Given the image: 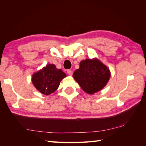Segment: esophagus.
<instances>
[{"label": "esophagus", "mask_w": 146, "mask_h": 146, "mask_svg": "<svg viewBox=\"0 0 146 146\" xmlns=\"http://www.w3.org/2000/svg\"><path fill=\"white\" fill-rule=\"evenodd\" d=\"M67 73H68V74L69 75H70V76H71L73 75V71H71V70H68V71H67Z\"/></svg>", "instance_id": "1"}]
</instances>
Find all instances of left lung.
<instances>
[{
	"mask_svg": "<svg viewBox=\"0 0 146 146\" xmlns=\"http://www.w3.org/2000/svg\"><path fill=\"white\" fill-rule=\"evenodd\" d=\"M110 75L109 68L95 58L81 61L73 77L83 91L92 95L105 87Z\"/></svg>",
	"mask_w": 146,
	"mask_h": 146,
	"instance_id": "left-lung-1",
	"label": "left lung"
}]
</instances>
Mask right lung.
Returning a JSON list of instances; mask_svg holds the SVG:
<instances>
[{"label": "right lung", "mask_w": 146, "mask_h": 146, "mask_svg": "<svg viewBox=\"0 0 146 146\" xmlns=\"http://www.w3.org/2000/svg\"><path fill=\"white\" fill-rule=\"evenodd\" d=\"M66 75L54 64H48L32 76L35 87L43 95H49L58 88L60 82Z\"/></svg>", "instance_id": "right-lung-1"}]
</instances>
